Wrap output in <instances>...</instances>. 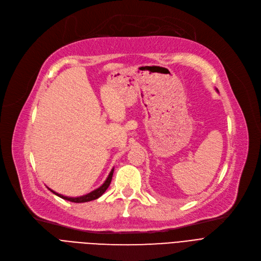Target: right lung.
Listing matches in <instances>:
<instances>
[{
	"instance_id": "add662e5",
	"label": "right lung",
	"mask_w": 261,
	"mask_h": 261,
	"mask_svg": "<svg viewBox=\"0 0 261 261\" xmlns=\"http://www.w3.org/2000/svg\"><path fill=\"white\" fill-rule=\"evenodd\" d=\"M113 172H114V168L111 170V172H110V174H109V175H108V177H107V180L105 181V183H103V184H102L100 187H98L97 189H95V190L91 191L90 194H88V195H85V196H81V197H76V198H72V197H65V196H62V195H60V194L56 193V191L51 190L50 188H48V189L51 191L53 194H55V195H56V196H58V197H60V198H62V199H64V200H67V201L74 202V203H84V202L93 201V200L98 199L100 196H102V195H103V193H105V191L107 190V188L109 187L110 183H111V181H112Z\"/></svg>"
}]
</instances>
